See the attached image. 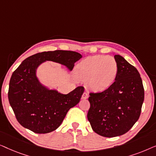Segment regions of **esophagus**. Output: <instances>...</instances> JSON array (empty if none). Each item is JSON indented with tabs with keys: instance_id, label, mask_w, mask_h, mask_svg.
<instances>
[{
	"instance_id": "obj_1",
	"label": "esophagus",
	"mask_w": 156,
	"mask_h": 156,
	"mask_svg": "<svg viewBox=\"0 0 156 156\" xmlns=\"http://www.w3.org/2000/svg\"><path fill=\"white\" fill-rule=\"evenodd\" d=\"M88 97H89L88 93H87V92H84V93L82 94V98L83 99H87Z\"/></svg>"
}]
</instances>
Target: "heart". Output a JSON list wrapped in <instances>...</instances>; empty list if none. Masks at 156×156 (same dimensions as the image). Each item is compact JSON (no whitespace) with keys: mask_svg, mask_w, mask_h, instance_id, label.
Masks as SVG:
<instances>
[{"mask_svg":"<svg viewBox=\"0 0 156 156\" xmlns=\"http://www.w3.org/2000/svg\"><path fill=\"white\" fill-rule=\"evenodd\" d=\"M118 71V65L114 57L95 55L87 57L78 64L76 75L80 80H88L89 87L92 90L100 91L114 84Z\"/></svg>","mask_w":156,"mask_h":156,"instance_id":"b5f03b06","label":"heart"}]
</instances>
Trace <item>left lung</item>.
<instances>
[{"mask_svg": "<svg viewBox=\"0 0 156 156\" xmlns=\"http://www.w3.org/2000/svg\"><path fill=\"white\" fill-rule=\"evenodd\" d=\"M119 71L116 80L101 92L89 93L87 119L93 131L112 138L127 133L139 119L144 88L137 69L119 55L114 56Z\"/></svg>", "mask_w": 156, "mask_h": 156, "instance_id": "1", "label": "left lung"}]
</instances>
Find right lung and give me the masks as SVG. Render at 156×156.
<instances>
[{
    "label": "right lung",
    "mask_w": 156,
    "mask_h": 156,
    "mask_svg": "<svg viewBox=\"0 0 156 156\" xmlns=\"http://www.w3.org/2000/svg\"><path fill=\"white\" fill-rule=\"evenodd\" d=\"M82 55L67 50L42 52L27 57L10 78L8 97L10 105L21 126L36 133H47L61 125L70 108L80 101L84 91L78 87L67 94L48 90L35 76V69L45 60L59 62L70 70Z\"/></svg>",
    "instance_id": "1"
}]
</instances>
